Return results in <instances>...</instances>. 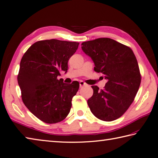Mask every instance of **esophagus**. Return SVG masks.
<instances>
[{"mask_svg": "<svg viewBox=\"0 0 158 158\" xmlns=\"http://www.w3.org/2000/svg\"><path fill=\"white\" fill-rule=\"evenodd\" d=\"M79 85H80V87H83V86H84V85H86V84H85V82H84L83 81H79Z\"/></svg>", "mask_w": 158, "mask_h": 158, "instance_id": "esophagus-1", "label": "esophagus"}]
</instances>
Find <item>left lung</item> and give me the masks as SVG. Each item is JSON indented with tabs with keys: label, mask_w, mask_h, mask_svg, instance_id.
<instances>
[{
	"label": "left lung",
	"mask_w": 158,
	"mask_h": 158,
	"mask_svg": "<svg viewBox=\"0 0 158 158\" xmlns=\"http://www.w3.org/2000/svg\"><path fill=\"white\" fill-rule=\"evenodd\" d=\"M83 52L94 64V70L107 80L104 89L93 85V94L88 100L90 110L106 122L118 119L133 103L141 83L136 57L130 48L109 38H99L81 44Z\"/></svg>",
	"instance_id": "obj_1"
}]
</instances>
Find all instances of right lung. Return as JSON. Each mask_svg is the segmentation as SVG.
Returning a JSON list of instances; mask_svg holds the SVG:
<instances>
[{"label": "right lung", "instance_id": "1", "mask_svg": "<svg viewBox=\"0 0 158 158\" xmlns=\"http://www.w3.org/2000/svg\"><path fill=\"white\" fill-rule=\"evenodd\" d=\"M79 44L57 39L39 41L21 59L17 79L23 102L34 115L48 124L68 116L72 99L79 90L78 81L68 84L57 79L61 71L67 73L68 60Z\"/></svg>", "mask_w": 158, "mask_h": 158}]
</instances>
